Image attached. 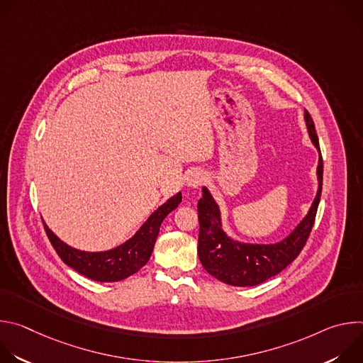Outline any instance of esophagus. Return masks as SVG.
Masks as SVG:
<instances>
[{
	"label": "esophagus",
	"instance_id": "obj_1",
	"mask_svg": "<svg viewBox=\"0 0 363 363\" xmlns=\"http://www.w3.org/2000/svg\"><path fill=\"white\" fill-rule=\"evenodd\" d=\"M203 181H205V175H203V172H201V171L191 172V175H189V177H188V179H186L188 185H189V186H192V188H196V186L202 185V184H203Z\"/></svg>",
	"mask_w": 363,
	"mask_h": 363
}]
</instances>
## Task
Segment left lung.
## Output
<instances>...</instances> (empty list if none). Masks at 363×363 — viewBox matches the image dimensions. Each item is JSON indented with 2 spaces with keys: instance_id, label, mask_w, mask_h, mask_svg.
Listing matches in <instances>:
<instances>
[{
  "instance_id": "left-lung-1",
  "label": "left lung",
  "mask_w": 363,
  "mask_h": 363,
  "mask_svg": "<svg viewBox=\"0 0 363 363\" xmlns=\"http://www.w3.org/2000/svg\"><path fill=\"white\" fill-rule=\"evenodd\" d=\"M304 119L310 139L320 152L315 122L307 111H304ZM318 178V195L310 206L308 214L287 238L269 245L240 244L230 240L221 230L218 205L206 188H202L203 195L198 201V255L203 269L220 281L240 287L257 286L284 270L306 245L316 220L323 182L322 152Z\"/></svg>"
}]
</instances>
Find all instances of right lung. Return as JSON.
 Returning <instances> with one entry per match:
<instances>
[{"label":"right lung","instance_id":"1","mask_svg":"<svg viewBox=\"0 0 363 363\" xmlns=\"http://www.w3.org/2000/svg\"><path fill=\"white\" fill-rule=\"evenodd\" d=\"M181 201L182 195L178 192L161 205L130 240L113 250L101 252H87L72 248L60 241L44 223L43 224L51 245L65 264L94 281H119L135 274L147 263L162 221L172 210L177 208Z\"/></svg>","mask_w":363,"mask_h":363}]
</instances>
